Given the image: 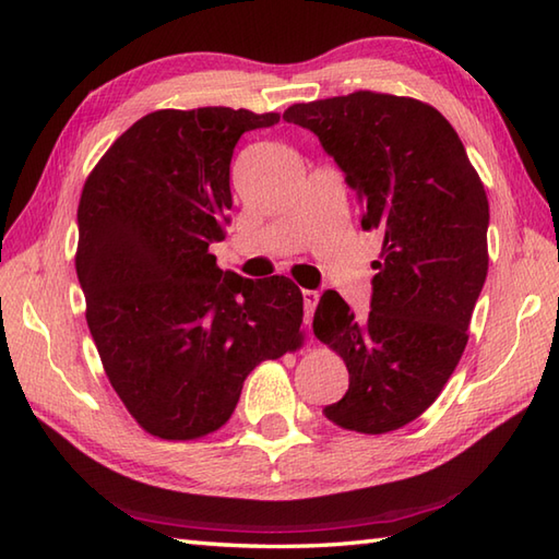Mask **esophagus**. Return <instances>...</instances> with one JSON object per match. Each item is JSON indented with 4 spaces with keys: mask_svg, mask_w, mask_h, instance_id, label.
<instances>
[{
    "mask_svg": "<svg viewBox=\"0 0 559 559\" xmlns=\"http://www.w3.org/2000/svg\"><path fill=\"white\" fill-rule=\"evenodd\" d=\"M302 302H305V317H307V322H312L314 307H317V302H319V293H317V290H302Z\"/></svg>",
    "mask_w": 559,
    "mask_h": 559,
    "instance_id": "34e87169",
    "label": "esophagus"
}]
</instances>
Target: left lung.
I'll use <instances>...</instances> for the list:
<instances>
[{"instance_id":"obj_1","label":"left lung","mask_w":559,"mask_h":559,"mask_svg":"<svg viewBox=\"0 0 559 559\" xmlns=\"http://www.w3.org/2000/svg\"><path fill=\"white\" fill-rule=\"evenodd\" d=\"M283 120L319 136L358 192L362 228L384 235L370 314L355 317L336 290L317 305L314 336L350 382L324 415L394 432L432 406L468 343L490 261L488 194L454 127L423 100L355 91L295 103Z\"/></svg>"}]
</instances>
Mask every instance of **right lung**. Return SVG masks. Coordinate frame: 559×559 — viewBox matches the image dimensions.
Instances as JSON below:
<instances>
[{"label":"right lung","instance_id":"add662e5","mask_svg":"<svg viewBox=\"0 0 559 559\" xmlns=\"http://www.w3.org/2000/svg\"><path fill=\"white\" fill-rule=\"evenodd\" d=\"M278 112L156 110L105 151L79 201L76 276L103 370L153 437L230 420L247 374L302 336L286 276L242 278L209 252L230 223V158Z\"/></svg>","mask_w":559,"mask_h":559}]
</instances>
